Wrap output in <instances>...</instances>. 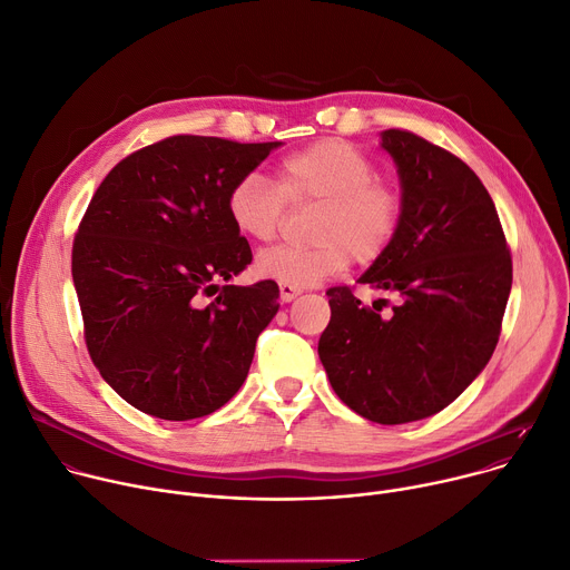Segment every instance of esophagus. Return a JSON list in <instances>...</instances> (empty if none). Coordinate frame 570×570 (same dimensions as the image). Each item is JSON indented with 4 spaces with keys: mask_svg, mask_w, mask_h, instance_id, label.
Here are the masks:
<instances>
[{
    "mask_svg": "<svg viewBox=\"0 0 570 570\" xmlns=\"http://www.w3.org/2000/svg\"><path fill=\"white\" fill-rule=\"evenodd\" d=\"M299 293H302V288H295V286H288V284H279V297H282V302H293Z\"/></svg>",
    "mask_w": 570,
    "mask_h": 570,
    "instance_id": "obj_1",
    "label": "esophagus"
}]
</instances>
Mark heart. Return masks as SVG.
Masks as SVG:
<instances>
[{
	"label": "heart",
	"mask_w": 570,
	"mask_h": 570,
	"mask_svg": "<svg viewBox=\"0 0 570 570\" xmlns=\"http://www.w3.org/2000/svg\"><path fill=\"white\" fill-rule=\"evenodd\" d=\"M375 164L341 138H323L282 159L277 184L264 173L243 175L227 195V216L238 234L268 243L277 236L286 202L321 204L312 247L279 245L256 256V275L312 288L341 273L350 256L371 264L386 252L402 223V193L375 179Z\"/></svg>",
	"instance_id": "obj_1"
}]
</instances>
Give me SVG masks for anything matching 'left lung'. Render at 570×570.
Returning <instances> with one entry per match:
<instances>
[{"mask_svg": "<svg viewBox=\"0 0 570 570\" xmlns=\"http://www.w3.org/2000/svg\"><path fill=\"white\" fill-rule=\"evenodd\" d=\"M402 223L356 282L397 295L361 304L330 288L332 318L318 354L336 395L358 416L402 425L434 416L484 371L511 291V256L480 177L425 138L389 129Z\"/></svg>", "mask_w": 570, "mask_h": 570, "instance_id": "left-lung-1", "label": "left lung"}]
</instances>
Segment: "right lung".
<instances>
[{
    "mask_svg": "<svg viewBox=\"0 0 570 570\" xmlns=\"http://www.w3.org/2000/svg\"><path fill=\"white\" fill-rule=\"evenodd\" d=\"M279 145L173 136L122 159L88 204L72 245L86 345L105 382L154 419L229 402L279 312L273 279L220 286L252 262L227 195Z\"/></svg>",
    "mask_w": 570,
    "mask_h": 570,
    "instance_id": "obj_1",
    "label": "right lung"
}]
</instances>
